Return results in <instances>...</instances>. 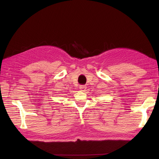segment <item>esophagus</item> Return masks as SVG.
I'll list each match as a JSON object with an SVG mask.
<instances>
[{
	"label": "esophagus",
	"instance_id": "34e87169",
	"mask_svg": "<svg viewBox=\"0 0 159 159\" xmlns=\"http://www.w3.org/2000/svg\"><path fill=\"white\" fill-rule=\"evenodd\" d=\"M87 88L85 85H80V89L82 91H84L85 90V89Z\"/></svg>",
	"mask_w": 159,
	"mask_h": 159
}]
</instances>
